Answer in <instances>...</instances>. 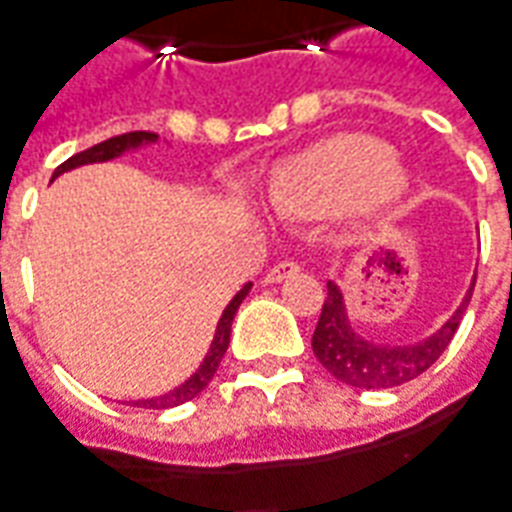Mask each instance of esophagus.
Returning <instances> with one entry per match:
<instances>
[{"label":"esophagus","instance_id":"obj_1","mask_svg":"<svg viewBox=\"0 0 512 512\" xmlns=\"http://www.w3.org/2000/svg\"><path fill=\"white\" fill-rule=\"evenodd\" d=\"M299 268H302V266H299L296 260H280V263H274V266H271L266 271V282L285 280V277H291V274H296Z\"/></svg>","mask_w":512,"mask_h":512}]
</instances>
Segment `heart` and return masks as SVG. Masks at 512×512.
Instances as JSON below:
<instances>
[{
    "label": "heart",
    "mask_w": 512,
    "mask_h": 512,
    "mask_svg": "<svg viewBox=\"0 0 512 512\" xmlns=\"http://www.w3.org/2000/svg\"><path fill=\"white\" fill-rule=\"evenodd\" d=\"M407 188L388 144L366 135H343L296 157L274 177L271 202L282 213L313 216L352 202L388 205Z\"/></svg>",
    "instance_id": "heart-1"
}]
</instances>
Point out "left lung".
Wrapping results in <instances>:
<instances>
[{"instance_id":"1","label":"left lung","mask_w":512,"mask_h":512,"mask_svg":"<svg viewBox=\"0 0 512 512\" xmlns=\"http://www.w3.org/2000/svg\"><path fill=\"white\" fill-rule=\"evenodd\" d=\"M471 291H474V285L468 288L463 305L457 307L452 318L441 330L432 332L430 338L416 343H374L360 338L352 330L346 307H343L341 288L327 282V299L321 305V316H318L316 332H313V352H316L318 363L327 368L335 380L360 388V391L405 385V382L421 377L446 352V346L455 338L460 318L471 302Z\"/></svg>"}]
</instances>
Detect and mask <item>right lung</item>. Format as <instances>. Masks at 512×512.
<instances>
[{
  "mask_svg": "<svg viewBox=\"0 0 512 512\" xmlns=\"http://www.w3.org/2000/svg\"><path fill=\"white\" fill-rule=\"evenodd\" d=\"M157 141L155 132H146V130H135V132H124V135H116V138H107L102 144L91 146V149H85V152H77L74 157H69L66 163H60L52 174V180H55L57 174H63V171L77 169V166H85V163H105V160H113V157L124 155L127 149H135V146H144ZM252 288V282H246L241 291L232 296V302L224 307V313L219 318V327H216V335H213V343H210V349H207L205 360H202V366L196 368V374H191L188 380L182 382L180 388H174V391L163 393V396H155V399H144V402H135V405L149 407V410H166V407H177L182 402H188V399H194L199 393L205 391L207 382L213 380V374H216V368H219L221 357L227 352V346H230V330H232V318L238 313V307L246 299V293Z\"/></svg>",
  "mask_w": 512,
  "mask_h": 512,
  "instance_id": "obj_1",
  "label": "right lung"
}]
</instances>
